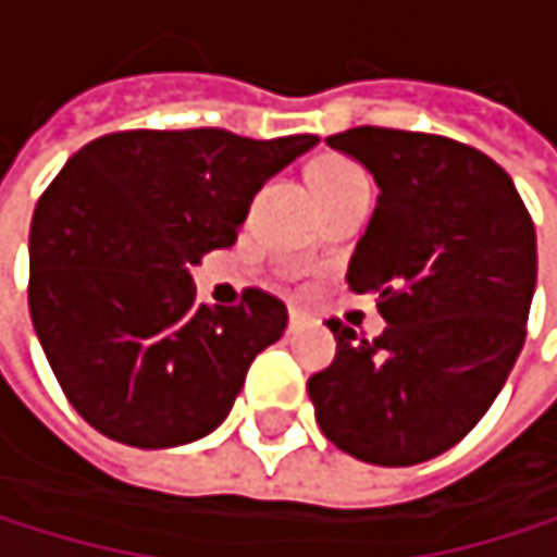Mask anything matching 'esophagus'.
I'll use <instances>...</instances> for the list:
<instances>
[{
	"label": "esophagus",
	"instance_id": "34e87169",
	"mask_svg": "<svg viewBox=\"0 0 557 557\" xmlns=\"http://www.w3.org/2000/svg\"><path fill=\"white\" fill-rule=\"evenodd\" d=\"M300 324H304V313H300V310H290V331L300 327Z\"/></svg>",
	"mask_w": 557,
	"mask_h": 557
}]
</instances>
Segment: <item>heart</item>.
Listing matches in <instances>:
<instances>
[{"mask_svg": "<svg viewBox=\"0 0 557 557\" xmlns=\"http://www.w3.org/2000/svg\"><path fill=\"white\" fill-rule=\"evenodd\" d=\"M354 183H368V180H363V173L350 160H344V157H320L310 166V186H313L317 200H327V197L341 194V189H347ZM310 257H313V247L307 244L300 250V260H310Z\"/></svg>", "mask_w": 557, "mask_h": 557, "instance_id": "heart-1", "label": "heart"}]
</instances>
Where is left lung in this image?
Returning <instances> with one entry per match:
<instances>
[{
  "instance_id": "left-lung-1",
  "label": "left lung",
  "mask_w": 557,
  "mask_h": 557,
  "mask_svg": "<svg viewBox=\"0 0 557 557\" xmlns=\"http://www.w3.org/2000/svg\"><path fill=\"white\" fill-rule=\"evenodd\" d=\"M377 183L347 284L374 294L381 337L331 320L337 357L307 381L317 424L357 461L408 468L455 447L505 387L539 281L511 176L447 136L357 126L327 136Z\"/></svg>"
}]
</instances>
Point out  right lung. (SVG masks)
I'll return each mask as SVG.
<instances>
[{
    "label": "right lung",
    "instance_id": "obj_1",
    "mask_svg": "<svg viewBox=\"0 0 557 557\" xmlns=\"http://www.w3.org/2000/svg\"><path fill=\"white\" fill-rule=\"evenodd\" d=\"M317 136L129 129L86 143L39 197L29 313L70 404L129 447H176L223 424L287 307L247 290L197 300L189 267L233 247L257 189Z\"/></svg>",
    "mask_w": 557,
    "mask_h": 557
}]
</instances>
